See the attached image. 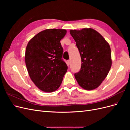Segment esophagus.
<instances>
[{
  "instance_id": "34e87169",
  "label": "esophagus",
  "mask_w": 130,
  "mask_h": 130,
  "mask_svg": "<svg viewBox=\"0 0 130 130\" xmlns=\"http://www.w3.org/2000/svg\"><path fill=\"white\" fill-rule=\"evenodd\" d=\"M70 61H70V60H68V66L70 64Z\"/></svg>"
}]
</instances>
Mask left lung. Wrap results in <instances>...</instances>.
<instances>
[{
	"instance_id": "1",
	"label": "left lung",
	"mask_w": 130,
	"mask_h": 130,
	"mask_svg": "<svg viewBox=\"0 0 130 130\" xmlns=\"http://www.w3.org/2000/svg\"><path fill=\"white\" fill-rule=\"evenodd\" d=\"M70 34L76 42L81 59V69L75 73V77L84 89H95L105 80L111 67L109 45L99 32L91 28L70 30Z\"/></svg>"
}]
</instances>
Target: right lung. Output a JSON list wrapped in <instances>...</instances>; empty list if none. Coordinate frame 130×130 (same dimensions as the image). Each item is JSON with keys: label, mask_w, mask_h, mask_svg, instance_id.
Returning <instances> with one entry per match:
<instances>
[{"label": "right lung", "mask_w": 130, "mask_h": 130, "mask_svg": "<svg viewBox=\"0 0 130 130\" xmlns=\"http://www.w3.org/2000/svg\"><path fill=\"white\" fill-rule=\"evenodd\" d=\"M66 33L64 29L43 30L31 39L26 46L25 60L27 72L35 85L43 92L57 90L67 71L60 43Z\"/></svg>", "instance_id": "add662e5"}]
</instances>
